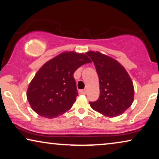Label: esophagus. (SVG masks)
Masks as SVG:
<instances>
[{
    "mask_svg": "<svg viewBox=\"0 0 159 159\" xmlns=\"http://www.w3.org/2000/svg\"><path fill=\"white\" fill-rule=\"evenodd\" d=\"M80 93H82V94H86V89H83V90L80 91Z\"/></svg>",
    "mask_w": 159,
    "mask_h": 159,
    "instance_id": "obj_1",
    "label": "esophagus"
}]
</instances>
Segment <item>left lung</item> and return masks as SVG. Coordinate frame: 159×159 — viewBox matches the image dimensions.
I'll return each mask as SVG.
<instances>
[{
	"label": "left lung",
	"instance_id": "1",
	"mask_svg": "<svg viewBox=\"0 0 159 159\" xmlns=\"http://www.w3.org/2000/svg\"><path fill=\"white\" fill-rule=\"evenodd\" d=\"M86 54L94 63L100 89L99 99L89 102L91 107L106 117L122 115L134 99V86L128 73L117 60L108 55L98 51H89Z\"/></svg>",
	"mask_w": 159,
	"mask_h": 159
}]
</instances>
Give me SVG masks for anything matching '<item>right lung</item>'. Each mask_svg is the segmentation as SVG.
<instances>
[{"label": "right lung", "instance_id": "add662e5", "mask_svg": "<svg viewBox=\"0 0 159 159\" xmlns=\"http://www.w3.org/2000/svg\"><path fill=\"white\" fill-rule=\"evenodd\" d=\"M91 62L86 53L70 51L45 62L30 82L26 92L33 110L48 119L68 111L79 95L73 73L82 65Z\"/></svg>", "mask_w": 159, "mask_h": 159}]
</instances>
